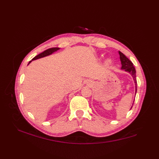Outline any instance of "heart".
Here are the masks:
<instances>
[{"mask_svg": "<svg viewBox=\"0 0 159 159\" xmlns=\"http://www.w3.org/2000/svg\"><path fill=\"white\" fill-rule=\"evenodd\" d=\"M113 65V61L111 59H107L104 62V66L107 67H110Z\"/></svg>", "mask_w": 159, "mask_h": 159, "instance_id": "1", "label": "heart"}]
</instances>
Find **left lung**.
<instances>
[{
	"instance_id": "8db88e82",
	"label": "left lung",
	"mask_w": 159,
	"mask_h": 159,
	"mask_svg": "<svg viewBox=\"0 0 159 159\" xmlns=\"http://www.w3.org/2000/svg\"><path fill=\"white\" fill-rule=\"evenodd\" d=\"M119 54H120V61L121 63V69L124 70L125 72H128L130 75L133 77V79L134 80V85H135V95L137 93V79H136V70L134 67L133 66V63H132V61L128 59V58L125 56L122 52H121L119 51ZM134 103V101H133ZM133 105H132L130 109L133 107Z\"/></svg>"
}]
</instances>
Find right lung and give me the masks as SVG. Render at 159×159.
<instances>
[{
  "instance_id": "obj_1",
  "label": "right lung",
  "mask_w": 159,
  "mask_h": 159,
  "mask_svg": "<svg viewBox=\"0 0 159 159\" xmlns=\"http://www.w3.org/2000/svg\"><path fill=\"white\" fill-rule=\"evenodd\" d=\"M60 49V48H57V47H55V48H49L48 50H45V51H43V52L39 54L38 55L35 56L34 58H33L31 61H30L29 63H28V66L29 65L30 63H31L32 61H34V60H36V59H40V58H43V57H47V56H49L50 55H52V54H53L54 52H57V50H59Z\"/></svg>"
}]
</instances>
